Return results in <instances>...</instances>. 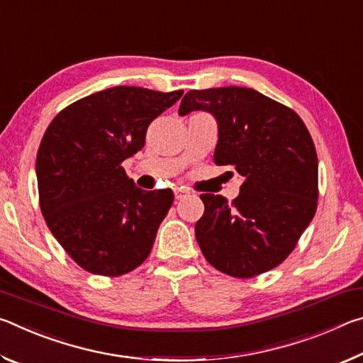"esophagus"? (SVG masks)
Here are the masks:
<instances>
[{
    "mask_svg": "<svg viewBox=\"0 0 363 363\" xmlns=\"http://www.w3.org/2000/svg\"><path fill=\"white\" fill-rule=\"evenodd\" d=\"M187 195H189V190H187V189H184V187H176V189H174V196H176V200H182V199H186Z\"/></svg>",
    "mask_w": 363,
    "mask_h": 363,
    "instance_id": "1",
    "label": "esophagus"
}]
</instances>
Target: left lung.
I'll use <instances>...</instances> for the list:
<instances>
[{"mask_svg": "<svg viewBox=\"0 0 363 363\" xmlns=\"http://www.w3.org/2000/svg\"><path fill=\"white\" fill-rule=\"evenodd\" d=\"M205 110L218 121L214 163L242 177L232 203L201 194L195 237L206 261L230 277L251 279L284 262L314 218L318 162L304 121L251 88L189 91L179 115ZM233 171H227L230 176Z\"/></svg>", "mask_w": 363, "mask_h": 363, "instance_id": "8db88e82", "label": "left lung"}]
</instances>
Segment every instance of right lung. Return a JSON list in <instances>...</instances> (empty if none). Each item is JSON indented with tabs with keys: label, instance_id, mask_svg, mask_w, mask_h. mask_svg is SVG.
Listing matches in <instances>:
<instances>
[{
	"label": "right lung",
	"instance_id": "add662e5",
	"mask_svg": "<svg viewBox=\"0 0 363 363\" xmlns=\"http://www.w3.org/2000/svg\"><path fill=\"white\" fill-rule=\"evenodd\" d=\"M182 93L115 86L49 123L36 155L40 208L56 240L88 272L118 277L150 255L173 190L136 187L121 163L143 149L147 128Z\"/></svg>",
	"mask_w": 363,
	"mask_h": 363
}]
</instances>
